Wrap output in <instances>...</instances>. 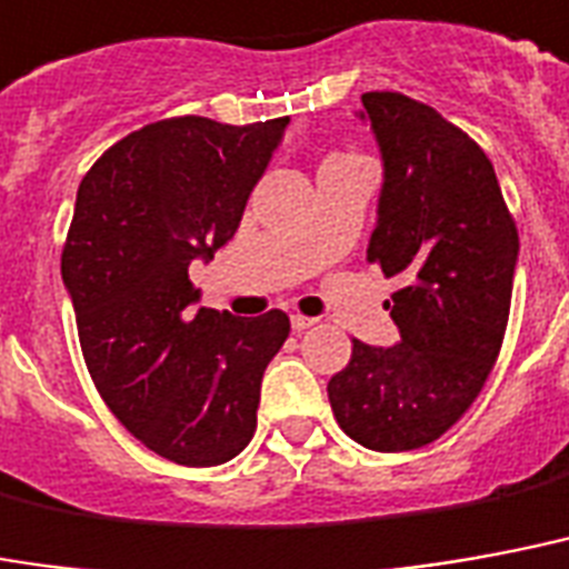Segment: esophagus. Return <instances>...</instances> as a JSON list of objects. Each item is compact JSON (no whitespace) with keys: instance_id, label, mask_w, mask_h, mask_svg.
Masks as SVG:
<instances>
[{"instance_id":"esophagus-1","label":"esophagus","mask_w":569,"mask_h":569,"mask_svg":"<svg viewBox=\"0 0 569 569\" xmlns=\"http://www.w3.org/2000/svg\"><path fill=\"white\" fill-rule=\"evenodd\" d=\"M310 326H317V319L301 317V313H292V328H296V331H307Z\"/></svg>"}]
</instances>
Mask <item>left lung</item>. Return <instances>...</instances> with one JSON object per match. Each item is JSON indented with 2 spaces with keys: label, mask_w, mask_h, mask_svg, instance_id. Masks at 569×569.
<instances>
[{
  "label": "left lung",
  "mask_w": 569,
  "mask_h": 569,
  "mask_svg": "<svg viewBox=\"0 0 569 569\" xmlns=\"http://www.w3.org/2000/svg\"><path fill=\"white\" fill-rule=\"evenodd\" d=\"M382 156L368 262L401 289L386 301L395 347L352 340L328 382L356 443L407 452L435 443L477 401L498 361L519 262V231L482 147L401 92H365Z\"/></svg>",
  "instance_id": "1"
}]
</instances>
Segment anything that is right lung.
I'll return each mask as SVG.
<instances>
[{
	"mask_svg": "<svg viewBox=\"0 0 569 569\" xmlns=\"http://www.w3.org/2000/svg\"><path fill=\"white\" fill-rule=\"evenodd\" d=\"M286 126L159 120L104 150L78 189L62 283L83 361L126 431L174 465H222L250 443L262 373L289 338L283 310H189V264L231 241Z\"/></svg>",
	"mask_w": 569,
	"mask_h": 569,
	"instance_id": "obj_1",
	"label": "right lung"
}]
</instances>
